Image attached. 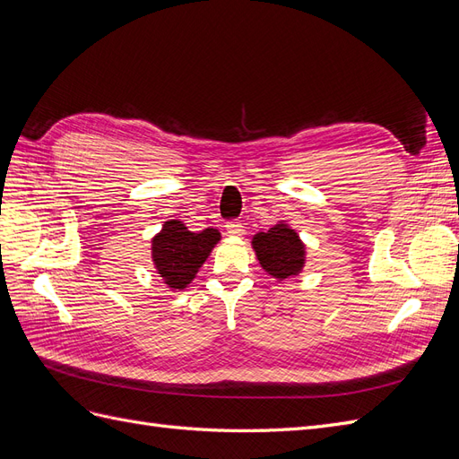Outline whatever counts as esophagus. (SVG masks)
I'll return each mask as SVG.
<instances>
[{"label": "esophagus", "mask_w": 459, "mask_h": 459, "mask_svg": "<svg viewBox=\"0 0 459 459\" xmlns=\"http://www.w3.org/2000/svg\"><path fill=\"white\" fill-rule=\"evenodd\" d=\"M226 231L230 235H233V238H239V235L245 233V226L241 224V221H228L226 224Z\"/></svg>", "instance_id": "1"}]
</instances>
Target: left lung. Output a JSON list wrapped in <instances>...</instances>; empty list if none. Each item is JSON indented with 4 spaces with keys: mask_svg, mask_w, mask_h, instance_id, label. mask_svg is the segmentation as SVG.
Wrapping results in <instances>:
<instances>
[{
    "mask_svg": "<svg viewBox=\"0 0 459 459\" xmlns=\"http://www.w3.org/2000/svg\"><path fill=\"white\" fill-rule=\"evenodd\" d=\"M253 248L264 272H268L277 281L295 277L304 268L307 247L300 241L299 233L290 230L283 221L268 231H260L253 238Z\"/></svg>",
    "mask_w": 459,
    "mask_h": 459,
    "instance_id": "8db88e82",
    "label": "left lung"
}]
</instances>
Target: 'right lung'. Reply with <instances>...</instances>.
<instances>
[{
  "label": "right lung",
  "mask_w": 459,
  "mask_h": 459,
  "mask_svg": "<svg viewBox=\"0 0 459 459\" xmlns=\"http://www.w3.org/2000/svg\"><path fill=\"white\" fill-rule=\"evenodd\" d=\"M220 241V231L206 228L189 231L184 221L169 220L151 241L152 264L172 290L186 289Z\"/></svg>",
  "instance_id": "right-lung-1"
}]
</instances>
